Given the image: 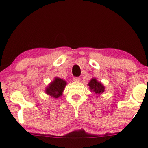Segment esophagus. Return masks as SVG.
<instances>
[{
    "label": "esophagus",
    "mask_w": 148,
    "mask_h": 148,
    "mask_svg": "<svg viewBox=\"0 0 148 148\" xmlns=\"http://www.w3.org/2000/svg\"><path fill=\"white\" fill-rule=\"evenodd\" d=\"M73 79L75 82H79V81H80V77H74L73 78Z\"/></svg>",
    "instance_id": "esophagus-1"
}]
</instances>
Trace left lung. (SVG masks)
Masks as SVG:
<instances>
[{"instance_id":"1","label":"left lung","mask_w":148,"mask_h":148,"mask_svg":"<svg viewBox=\"0 0 148 148\" xmlns=\"http://www.w3.org/2000/svg\"><path fill=\"white\" fill-rule=\"evenodd\" d=\"M90 86V90L95 92L96 94H100L104 92V87L102 86V84L98 82L96 79H92L88 84Z\"/></svg>"}]
</instances>
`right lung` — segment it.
<instances>
[{
  "label": "right lung",
  "mask_w": 148,
  "mask_h": 148,
  "mask_svg": "<svg viewBox=\"0 0 148 148\" xmlns=\"http://www.w3.org/2000/svg\"><path fill=\"white\" fill-rule=\"evenodd\" d=\"M66 84L65 81L56 77L46 88V93L53 98H57L62 95Z\"/></svg>",
  "instance_id": "1"
}]
</instances>
